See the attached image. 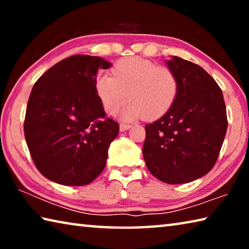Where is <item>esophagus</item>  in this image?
Returning <instances> with one entry per match:
<instances>
[{"label": "esophagus", "instance_id": "esophagus-1", "mask_svg": "<svg viewBox=\"0 0 249 249\" xmlns=\"http://www.w3.org/2000/svg\"><path fill=\"white\" fill-rule=\"evenodd\" d=\"M130 127H132V125H129V124H124V123L120 124V130H121V132H124V130H127V129H129Z\"/></svg>", "mask_w": 249, "mask_h": 249}]
</instances>
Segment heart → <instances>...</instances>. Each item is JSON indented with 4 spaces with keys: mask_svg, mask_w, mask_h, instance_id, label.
I'll return each instance as SVG.
<instances>
[{
    "mask_svg": "<svg viewBox=\"0 0 249 249\" xmlns=\"http://www.w3.org/2000/svg\"><path fill=\"white\" fill-rule=\"evenodd\" d=\"M112 73L96 78L95 91L108 114L119 111L128 94L130 102L120 114L124 121L158 119L168 112L178 95L179 80L175 71L144 58L122 59L113 67Z\"/></svg>",
    "mask_w": 249,
    "mask_h": 249,
    "instance_id": "1",
    "label": "heart"
}]
</instances>
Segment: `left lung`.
<instances>
[{
    "instance_id": "8db88e82",
    "label": "left lung",
    "mask_w": 249,
    "mask_h": 249,
    "mask_svg": "<svg viewBox=\"0 0 249 249\" xmlns=\"http://www.w3.org/2000/svg\"><path fill=\"white\" fill-rule=\"evenodd\" d=\"M166 65L178 77V95L165 115L145 126L142 156L160 181L187 183L215 165L227 129L226 107L220 87L200 66L176 56Z\"/></svg>"
}]
</instances>
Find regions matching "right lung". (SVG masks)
Masks as SVG:
<instances>
[{
  "label": "right lung",
  "instance_id": "right-lung-1",
  "mask_svg": "<svg viewBox=\"0 0 249 249\" xmlns=\"http://www.w3.org/2000/svg\"><path fill=\"white\" fill-rule=\"evenodd\" d=\"M105 59L75 54L49 68L34 84L24 122L25 140L37 169L62 185H86L103 171L119 124L96 94Z\"/></svg>",
  "mask_w": 249,
  "mask_h": 249
}]
</instances>
